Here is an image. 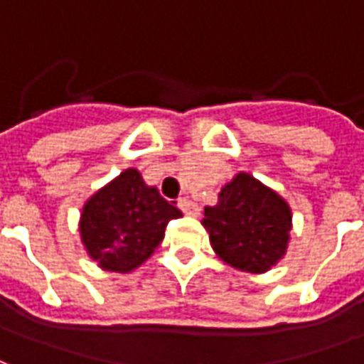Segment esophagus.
Returning <instances> with one entry per match:
<instances>
[{"mask_svg": "<svg viewBox=\"0 0 364 364\" xmlns=\"http://www.w3.org/2000/svg\"><path fill=\"white\" fill-rule=\"evenodd\" d=\"M179 208L183 210V214H187V216H198V206L189 200V198H179Z\"/></svg>", "mask_w": 364, "mask_h": 364, "instance_id": "1", "label": "esophagus"}]
</instances>
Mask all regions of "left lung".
<instances>
[{
  "mask_svg": "<svg viewBox=\"0 0 364 364\" xmlns=\"http://www.w3.org/2000/svg\"><path fill=\"white\" fill-rule=\"evenodd\" d=\"M203 226L214 253L244 273H267L287 255L292 230L290 205L252 173L234 175L205 206Z\"/></svg>",
  "mask_w": 364,
  "mask_h": 364,
  "instance_id": "left-lung-1",
  "label": "left lung"
}]
</instances>
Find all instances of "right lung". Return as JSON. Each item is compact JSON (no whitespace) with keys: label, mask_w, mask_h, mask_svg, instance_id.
Listing matches in <instances>:
<instances>
[{"label":"right lung","mask_w":364,"mask_h":364,"mask_svg":"<svg viewBox=\"0 0 364 364\" xmlns=\"http://www.w3.org/2000/svg\"><path fill=\"white\" fill-rule=\"evenodd\" d=\"M181 210L128 167L91 195L80 216V237L97 267L130 273L151 257L166 236L167 222Z\"/></svg>","instance_id":"add662e5"}]
</instances>
